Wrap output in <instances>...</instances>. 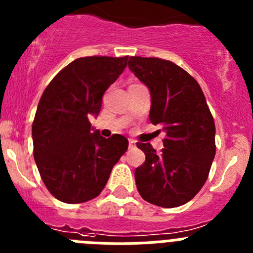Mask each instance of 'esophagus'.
Returning a JSON list of instances; mask_svg holds the SVG:
<instances>
[{
    "label": "esophagus",
    "mask_w": 253,
    "mask_h": 253,
    "mask_svg": "<svg viewBox=\"0 0 253 253\" xmlns=\"http://www.w3.org/2000/svg\"><path fill=\"white\" fill-rule=\"evenodd\" d=\"M133 147H135V140L129 139V148H133Z\"/></svg>",
    "instance_id": "esophagus-1"
}]
</instances>
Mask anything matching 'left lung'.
<instances>
[{"instance_id": "obj_1", "label": "left lung", "mask_w": 253, "mask_h": 253, "mask_svg": "<svg viewBox=\"0 0 253 253\" xmlns=\"http://www.w3.org/2000/svg\"><path fill=\"white\" fill-rule=\"evenodd\" d=\"M128 66L149 88V120L166 133L160 154L149 143H137L146 154L134 173L138 191L157 207L186 204L205 184L215 156V124L204 93L169 60L130 57Z\"/></svg>"}]
</instances>
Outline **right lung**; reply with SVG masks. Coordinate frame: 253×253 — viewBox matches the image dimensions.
Listing matches in <instances>:
<instances>
[{
    "label": "right lung",
    "mask_w": 253,
    "mask_h": 253,
    "mask_svg": "<svg viewBox=\"0 0 253 253\" xmlns=\"http://www.w3.org/2000/svg\"><path fill=\"white\" fill-rule=\"evenodd\" d=\"M128 57H84L64 67L46 86L33 122L34 160L49 193L78 204L99 196L128 139L104 138L91 128L102 95L126 67Z\"/></svg>",
    "instance_id": "add662e5"
}]
</instances>
